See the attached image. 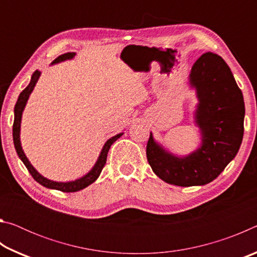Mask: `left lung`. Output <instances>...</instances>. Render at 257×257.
<instances>
[{"label": "left lung", "mask_w": 257, "mask_h": 257, "mask_svg": "<svg viewBox=\"0 0 257 257\" xmlns=\"http://www.w3.org/2000/svg\"><path fill=\"white\" fill-rule=\"evenodd\" d=\"M189 85L196 90L198 104L195 123L202 143L187 156H177L150 135L147 161L156 176L168 184L203 186L215 179L237 155L243 136L245 103L228 64L207 52L194 63Z\"/></svg>", "instance_id": "1"}]
</instances>
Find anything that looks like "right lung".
Wrapping results in <instances>:
<instances>
[{
    "mask_svg": "<svg viewBox=\"0 0 257 257\" xmlns=\"http://www.w3.org/2000/svg\"><path fill=\"white\" fill-rule=\"evenodd\" d=\"M75 55H76L75 52H68V53H64L62 55L58 56V58H56L53 62H52V64L62 62V61H66V60H70ZM40 76H41V72L38 70H36L33 73L29 85L26 87L23 92L20 93L18 101H17V103H16L15 121H14V128H12V135H14V144L16 147L17 154H18L20 160L23 161L24 164L26 165V168L28 169V171L30 175H32V177L42 186H44V187H46V188H50V189H56V190L64 191V193H73V191L81 190V189L86 188L87 186H89L90 184H93V182L99 177V175H101L104 165H105V163H106L108 150H110L111 145L116 141V139L122 136L123 133L115 135V136H113L112 138L107 139V142L104 144L103 149L101 151V154H99L96 163H95L92 170H90L88 173H86L84 177L79 178V179H76L73 181H68V182H58V181L50 180V179H47V178L43 177L41 173H38L36 171V169L33 167L32 163L29 162L27 156H26V154L24 153L23 147H21V143H20V125H21V118H23V112L25 110L26 104H27L29 95L32 94L34 87H35V85H36V82L38 80V78H40Z\"/></svg>",
    "mask_w": 257,
    "mask_h": 257,
    "instance_id": "obj_1",
    "label": "right lung"
}]
</instances>
